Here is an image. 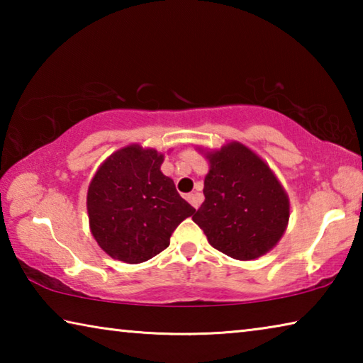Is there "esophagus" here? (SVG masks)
Returning <instances> with one entry per match:
<instances>
[{"label":"esophagus","instance_id":"esophagus-1","mask_svg":"<svg viewBox=\"0 0 363 363\" xmlns=\"http://www.w3.org/2000/svg\"><path fill=\"white\" fill-rule=\"evenodd\" d=\"M186 199L189 200V203L195 208V210L200 206V200H201V199H200L199 194H187Z\"/></svg>","mask_w":363,"mask_h":363}]
</instances>
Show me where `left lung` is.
I'll return each mask as SVG.
<instances>
[{
  "mask_svg": "<svg viewBox=\"0 0 363 363\" xmlns=\"http://www.w3.org/2000/svg\"><path fill=\"white\" fill-rule=\"evenodd\" d=\"M205 201L192 216L211 247L233 259L266 255L284 235L290 203L284 187L262 160L230 143L208 153Z\"/></svg>",
  "mask_w": 363,
  "mask_h": 363,
  "instance_id": "obj_1",
  "label": "left lung"
}]
</instances>
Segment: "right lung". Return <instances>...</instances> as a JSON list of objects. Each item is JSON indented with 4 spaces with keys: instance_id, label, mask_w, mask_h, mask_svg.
Segmentation results:
<instances>
[{
    "instance_id": "obj_1",
    "label": "right lung",
    "mask_w": 363,
    "mask_h": 363,
    "mask_svg": "<svg viewBox=\"0 0 363 363\" xmlns=\"http://www.w3.org/2000/svg\"><path fill=\"white\" fill-rule=\"evenodd\" d=\"M163 155L139 145L110 155L88 189L91 232L108 256L128 264L150 259L195 208L160 167Z\"/></svg>"
}]
</instances>
